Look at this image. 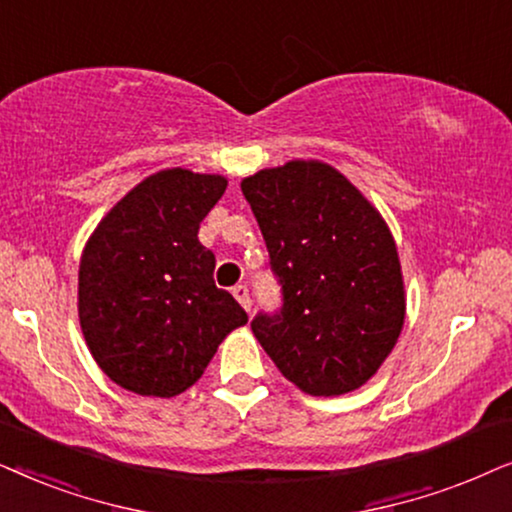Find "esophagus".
<instances>
[{
    "label": "esophagus",
    "mask_w": 512,
    "mask_h": 512,
    "mask_svg": "<svg viewBox=\"0 0 512 512\" xmlns=\"http://www.w3.org/2000/svg\"><path fill=\"white\" fill-rule=\"evenodd\" d=\"M234 297L238 299V304H241L245 311L252 309V299H250L248 285H236V288H234Z\"/></svg>",
    "instance_id": "esophagus-1"
}]
</instances>
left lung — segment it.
Wrapping results in <instances>:
<instances>
[{"label":"left lung","mask_w":512,"mask_h":512,"mask_svg":"<svg viewBox=\"0 0 512 512\" xmlns=\"http://www.w3.org/2000/svg\"><path fill=\"white\" fill-rule=\"evenodd\" d=\"M283 306L250 327L278 370L309 395L372 379L405 323L398 248L379 210L337 168L288 161L241 182Z\"/></svg>","instance_id":"obj_1"}]
</instances>
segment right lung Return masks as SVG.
<instances>
[{
	"label": "right lung",
	"instance_id": "1",
	"mask_svg": "<svg viewBox=\"0 0 512 512\" xmlns=\"http://www.w3.org/2000/svg\"><path fill=\"white\" fill-rule=\"evenodd\" d=\"M227 177L168 168L145 177L102 217L79 262V323L114 384L173 398L201 379L217 346L248 323L213 281L199 227Z\"/></svg>",
	"mask_w": 512,
	"mask_h": 512
}]
</instances>
